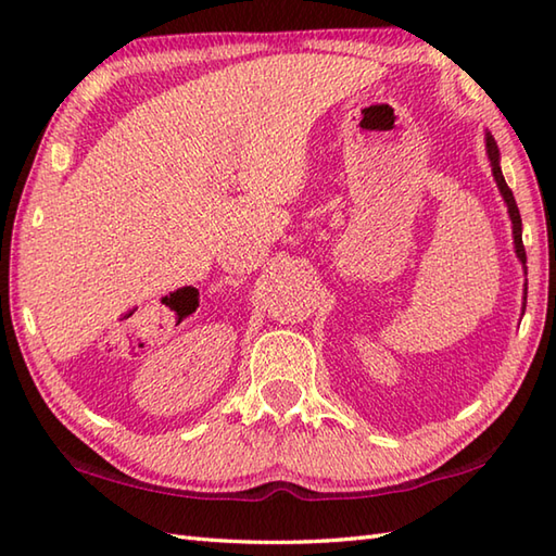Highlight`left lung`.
Instances as JSON below:
<instances>
[{"label": "left lung", "mask_w": 556, "mask_h": 556, "mask_svg": "<svg viewBox=\"0 0 556 556\" xmlns=\"http://www.w3.org/2000/svg\"><path fill=\"white\" fill-rule=\"evenodd\" d=\"M488 157H490V164H492V174H494V181H497L500 191L506 200V207H509V217H511V224H514V245H516V255L521 263L526 265V248H523V236H521V212H518V205L514 200V193L511 188L506 186L504 176H502V169H500V150H497V143H494V138L488 134Z\"/></svg>", "instance_id": "1"}]
</instances>
